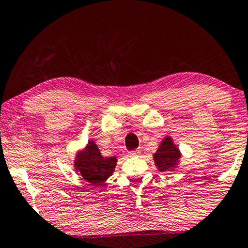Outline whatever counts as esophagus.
Returning <instances> with one entry per match:
<instances>
[{
  "instance_id": "34e87169",
  "label": "esophagus",
  "mask_w": 248,
  "mask_h": 248,
  "mask_svg": "<svg viewBox=\"0 0 248 248\" xmlns=\"http://www.w3.org/2000/svg\"><path fill=\"white\" fill-rule=\"evenodd\" d=\"M130 155V156H137V155L140 154V148H137V150H134V151H130L129 153H128Z\"/></svg>"
}]
</instances>
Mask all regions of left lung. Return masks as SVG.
Masks as SVG:
<instances>
[{"instance_id":"1","label":"left lung","mask_w":248,"mask_h":248,"mask_svg":"<svg viewBox=\"0 0 248 248\" xmlns=\"http://www.w3.org/2000/svg\"><path fill=\"white\" fill-rule=\"evenodd\" d=\"M153 157L157 169L161 172H166V171H171L176 168L180 158V152L173 144L171 137H166L157 151L155 152Z\"/></svg>"}]
</instances>
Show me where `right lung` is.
<instances>
[{"instance_id":"1","label":"right lung","mask_w":248,"mask_h":248,"mask_svg":"<svg viewBox=\"0 0 248 248\" xmlns=\"http://www.w3.org/2000/svg\"><path fill=\"white\" fill-rule=\"evenodd\" d=\"M117 157H104L93 140L88 141L84 151L79 152L75 160V168L91 185H103L113 173Z\"/></svg>"}]
</instances>
